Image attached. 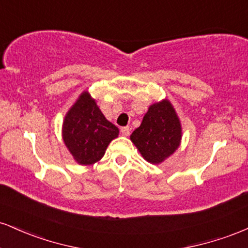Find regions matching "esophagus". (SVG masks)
I'll return each instance as SVG.
<instances>
[{
	"instance_id": "obj_1",
	"label": "esophagus",
	"mask_w": 248,
	"mask_h": 248,
	"mask_svg": "<svg viewBox=\"0 0 248 248\" xmlns=\"http://www.w3.org/2000/svg\"><path fill=\"white\" fill-rule=\"evenodd\" d=\"M129 133H130V128L129 127H122L121 128V134L124 136H128V135H129Z\"/></svg>"
}]
</instances>
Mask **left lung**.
Returning <instances> with one entry per match:
<instances>
[{"instance_id": "left-lung-1", "label": "left lung", "mask_w": 248, "mask_h": 248, "mask_svg": "<svg viewBox=\"0 0 248 248\" xmlns=\"http://www.w3.org/2000/svg\"><path fill=\"white\" fill-rule=\"evenodd\" d=\"M181 139V122L168 100L152 105L141 126L130 135V140L144 160L153 164L161 163L169 157L178 148Z\"/></svg>"}]
</instances>
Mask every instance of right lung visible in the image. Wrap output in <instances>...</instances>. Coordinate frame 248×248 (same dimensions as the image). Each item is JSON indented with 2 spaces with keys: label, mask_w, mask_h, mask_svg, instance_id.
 I'll use <instances>...</instances> for the list:
<instances>
[{
  "label": "right lung",
  "mask_w": 248,
  "mask_h": 248,
  "mask_svg": "<svg viewBox=\"0 0 248 248\" xmlns=\"http://www.w3.org/2000/svg\"><path fill=\"white\" fill-rule=\"evenodd\" d=\"M119 129L106 120L95 100L84 92L71 107L62 124V139L75 160L82 166L98 162Z\"/></svg>",
  "instance_id": "1"
}]
</instances>
